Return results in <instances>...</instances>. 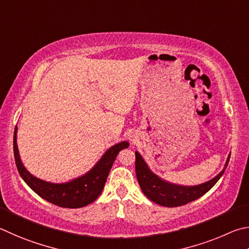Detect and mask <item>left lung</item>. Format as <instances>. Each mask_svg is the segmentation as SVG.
I'll return each mask as SVG.
<instances>
[{"label": "left lung", "mask_w": 249, "mask_h": 249, "mask_svg": "<svg viewBox=\"0 0 249 249\" xmlns=\"http://www.w3.org/2000/svg\"><path fill=\"white\" fill-rule=\"evenodd\" d=\"M230 158L231 154L226 160L224 168L214 178L197 186H180L163 180L151 171L139 152H136V174L143 194L151 201L168 208L180 207L208 193L224 174Z\"/></svg>", "instance_id": "1"}]
</instances>
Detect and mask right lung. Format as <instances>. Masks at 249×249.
Listing matches in <instances>:
<instances>
[{"label": "right lung", "mask_w": 249, "mask_h": 249, "mask_svg": "<svg viewBox=\"0 0 249 249\" xmlns=\"http://www.w3.org/2000/svg\"><path fill=\"white\" fill-rule=\"evenodd\" d=\"M17 127L14 131V158L17 169L20 177L38 196L48 202L53 203L62 208H82L94 202L102 194L108 174L110 172L113 162L121 150L127 149L129 143L127 141L120 142L108 149L95 166L87 172L85 175L75 178L62 184L45 181L33 176L24 164L21 163L17 147Z\"/></svg>", "instance_id": "1"}]
</instances>
